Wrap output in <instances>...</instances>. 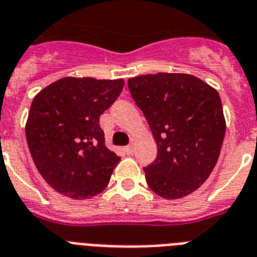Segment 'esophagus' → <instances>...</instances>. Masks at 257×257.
<instances>
[{
  "label": "esophagus",
  "instance_id": "1",
  "mask_svg": "<svg viewBox=\"0 0 257 257\" xmlns=\"http://www.w3.org/2000/svg\"><path fill=\"white\" fill-rule=\"evenodd\" d=\"M133 149H135V146H133V144H131V145H128V146H125V149H124V150H125V153L128 154V155H131V154L133 153Z\"/></svg>",
  "mask_w": 257,
  "mask_h": 257
}]
</instances>
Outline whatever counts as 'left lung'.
Returning <instances> with one entry per match:
<instances>
[{
  "mask_svg": "<svg viewBox=\"0 0 257 257\" xmlns=\"http://www.w3.org/2000/svg\"><path fill=\"white\" fill-rule=\"evenodd\" d=\"M128 88L158 146L155 160L144 168L147 185L166 199L189 195L208 178L221 151L220 95L186 73L138 76L128 80Z\"/></svg>",
  "mask_w": 257,
  "mask_h": 257,
  "instance_id": "8db88e82",
  "label": "left lung"
}]
</instances>
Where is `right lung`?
Masks as SVG:
<instances>
[{"label": "right lung", "mask_w": 257, "mask_h": 257, "mask_svg": "<svg viewBox=\"0 0 257 257\" xmlns=\"http://www.w3.org/2000/svg\"><path fill=\"white\" fill-rule=\"evenodd\" d=\"M122 88L121 79L64 77L33 98L27 144L35 166L55 191L88 199L108 185L120 156L106 147L99 116Z\"/></svg>", "instance_id": "add662e5"}]
</instances>
